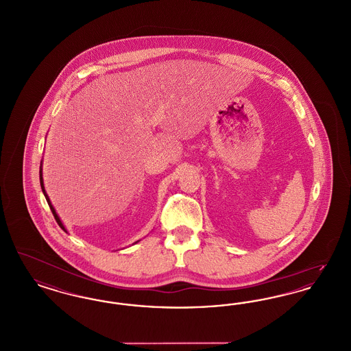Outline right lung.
Segmentation results:
<instances>
[{"mask_svg": "<svg viewBox=\"0 0 351 351\" xmlns=\"http://www.w3.org/2000/svg\"><path fill=\"white\" fill-rule=\"evenodd\" d=\"M39 179H40V186H42V191H43V195H45V197H46V200L49 202V205H50L51 212H52V215H53V217L56 219V222H58V225L64 230V232H67L66 230V228H64V225L62 223V221H60V218L59 216L56 215V210L53 209V206H52V204H51L50 199H49V196H47V193H46V191H45V184H43V176H42V165H40V169H39Z\"/></svg>", "mask_w": 351, "mask_h": 351, "instance_id": "obj_1", "label": "right lung"}]
</instances>
